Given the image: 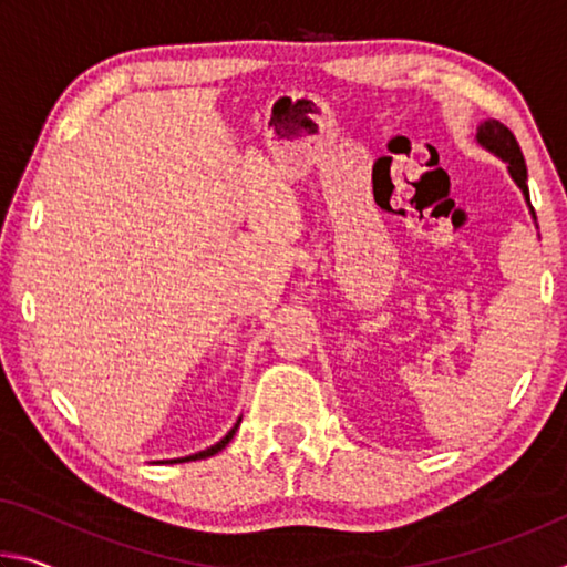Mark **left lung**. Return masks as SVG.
Segmentation results:
<instances>
[{
	"label": "left lung",
	"instance_id": "left-lung-1",
	"mask_svg": "<svg viewBox=\"0 0 567 567\" xmlns=\"http://www.w3.org/2000/svg\"><path fill=\"white\" fill-rule=\"evenodd\" d=\"M475 137L487 152H493L495 157H501L505 162L507 172H511V177L515 179V185L523 189L525 203L530 205V195H527V167H525L523 152H520V145H517L515 134L507 130L503 122L485 120L477 127ZM530 213H533V207H530ZM533 217H535V213H533Z\"/></svg>",
	"mask_w": 567,
	"mask_h": 567
}]
</instances>
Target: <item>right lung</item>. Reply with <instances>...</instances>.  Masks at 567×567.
<instances>
[{"instance_id": "obj_1", "label": "right lung", "mask_w": 567, "mask_h": 567, "mask_svg": "<svg viewBox=\"0 0 567 567\" xmlns=\"http://www.w3.org/2000/svg\"><path fill=\"white\" fill-rule=\"evenodd\" d=\"M239 420H243V417H239ZM239 420L235 422V427L233 430H229V433L223 437V440H219V443H215L213 447H207V450H199V453H195V455H187V457H177V460H167V463H187V460H205V457H209V455H215V453H219V450H223L227 443H229V440H233L235 437V433H237V427H239Z\"/></svg>"}]
</instances>
